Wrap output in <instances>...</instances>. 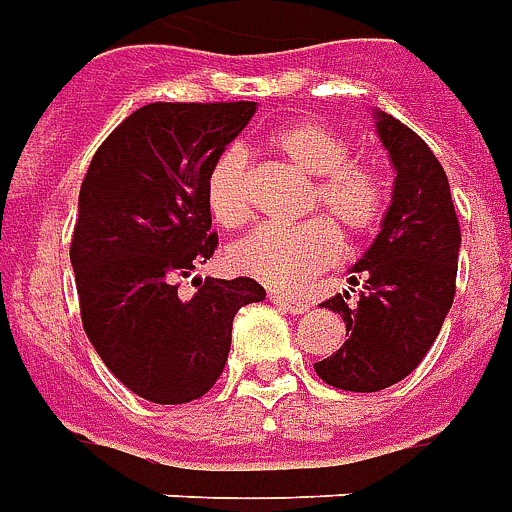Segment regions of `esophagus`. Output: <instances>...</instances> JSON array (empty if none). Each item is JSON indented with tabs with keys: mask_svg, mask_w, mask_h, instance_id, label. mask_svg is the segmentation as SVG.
<instances>
[{
	"mask_svg": "<svg viewBox=\"0 0 512 512\" xmlns=\"http://www.w3.org/2000/svg\"><path fill=\"white\" fill-rule=\"evenodd\" d=\"M270 302L272 305H278L281 311L294 313V316L311 311V302L302 300V297H283V294H270Z\"/></svg>",
	"mask_w": 512,
	"mask_h": 512,
	"instance_id": "34e87169",
	"label": "esophagus"
}]
</instances>
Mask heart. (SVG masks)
<instances>
[{
  "mask_svg": "<svg viewBox=\"0 0 512 512\" xmlns=\"http://www.w3.org/2000/svg\"><path fill=\"white\" fill-rule=\"evenodd\" d=\"M270 149L289 166L311 179L300 226H261L229 248L231 270L270 289H302L316 272L341 259L339 226L346 234H368L382 220V174L371 163L352 160V144L324 122H294L272 133ZM212 218L226 229H237L253 215V169L240 147H229L212 160L204 182Z\"/></svg>",
  "mask_w": 512,
  "mask_h": 512,
  "instance_id": "b5f03b06",
  "label": "heart"
}]
</instances>
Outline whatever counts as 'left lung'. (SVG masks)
Here are the masks:
<instances>
[{
	"mask_svg": "<svg viewBox=\"0 0 512 512\" xmlns=\"http://www.w3.org/2000/svg\"><path fill=\"white\" fill-rule=\"evenodd\" d=\"M376 133L395 169L393 199L363 259L352 267V286H363L354 305L349 292L322 308L346 324V341L316 374L349 393H376L412 374L436 341L455 297L461 229L442 163L404 122L374 111Z\"/></svg>",
	"mask_w": 512,
	"mask_h": 512,
	"instance_id": "1",
	"label": "left lung"
}]
</instances>
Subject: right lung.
I'll list each match as a JSON object with an SVG mask.
<instances>
[{
    "label": "right lung",
    "instance_id": "1",
    "mask_svg": "<svg viewBox=\"0 0 512 512\" xmlns=\"http://www.w3.org/2000/svg\"><path fill=\"white\" fill-rule=\"evenodd\" d=\"M256 103H149L103 141L78 193L70 242L81 322L100 360L152 404H188L218 382L234 313L264 300L253 278L199 281L218 248L204 182Z\"/></svg>",
    "mask_w": 512,
    "mask_h": 512
}]
</instances>
